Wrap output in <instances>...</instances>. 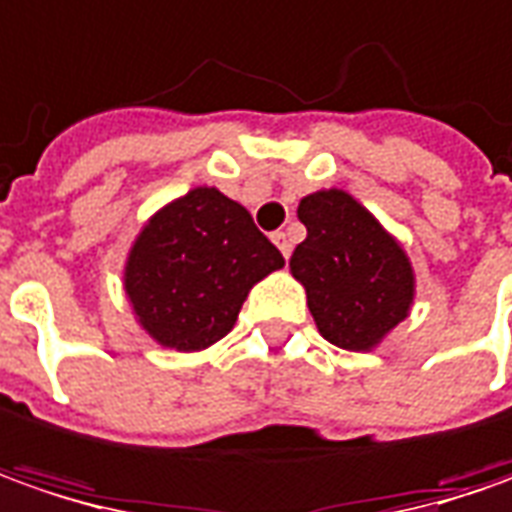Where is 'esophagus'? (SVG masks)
<instances>
[{
  "label": "esophagus",
  "instance_id": "esophagus-1",
  "mask_svg": "<svg viewBox=\"0 0 512 512\" xmlns=\"http://www.w3.org/2000/svg\"><path fill=\"white\" fill-rule=\"evenodd\" d=\"M272 240H274V243H277V249H280V255H283V257H286V260H289V255H291V240H289V235H286V232H274Z\"/></svg>",
  "mask_w": 512,
  "mask_h": 512
}]
</instances>
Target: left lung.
Segmentation results:
<instances>
[{"label": "left lung", "instance_id": "obj_1", "mask_svg": "<svg viewBox=\"0 0 512 512\" xmlns=\"http://www.w3.org/2000/svg\"><path fill=\"white\" fill-rule=\"evenodd\" d=\"M306 240L289 260L317 331L345 351H374L411 314V257L345 189H317L297 206Z\"/></svg>", "mask_w": 512, "mask_h": 512}]
</instances>
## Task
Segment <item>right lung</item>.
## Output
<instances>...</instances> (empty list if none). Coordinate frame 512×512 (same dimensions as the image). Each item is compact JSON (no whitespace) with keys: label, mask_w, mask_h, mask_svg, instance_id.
<instances>
[{"label":"right lung","mask_w":512,"mask_h":512,"mask_svg":"<svg viewBox=\"0 0 512 512\" xmlns=\"http://www.w3.org/2000/svg\"><path fill=\"white\" fill-rule=\"evenodd\" d=\"M283 266L246 206L195 186L141 226L124 260V291L152 343L189 354L223 340L252 286Z\"/></svg>","instance_id":"1"}]
</instances>
